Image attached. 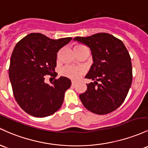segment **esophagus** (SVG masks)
<instances>
[{"instance_id":"obj_1","label":"esophagus","mask_w":148,"mask_h":148,"mask_svg":"<svg viewBox=\"0 0 148 148\" xmlns=\"http://www.w3.org/2000/svg\"><path fill=\"white\" fill-rule=\"evenodd\" d=\"M71 84H72V86H74L75 84V81H73V80H72V81H71Z\"/></svg>"}]
</instances>
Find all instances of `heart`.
Instances as JSON below:
<instances>
[{"label":"heart","instance_id":"b5f03b06","mask_svg":"<svg viewBox=\"0 0 148 148\" xmlns=\"http://www.w3.org/2000/svg\"><path fill=\"white\" fill-rule=\"evenodd\" d=\"M84 47L82 45H76L74 48ZM84 73V70L82 68L73 67V66H67L61 70V75L66 77H70L74 79H79Z\"/></svg>","mask_w":148,"mask_h":148}]
</instances>
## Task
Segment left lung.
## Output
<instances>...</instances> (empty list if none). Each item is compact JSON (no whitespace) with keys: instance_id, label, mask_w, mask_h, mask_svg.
I'll list each match as a JSON object with an SVG mask.
<instances>
[{"instance_id":"left-lung-1","label":"left lung","mask_w":148,"mask_h":148,"mask_svg":"<svg viewBox=\"0 0 148 148\" xmlns=\"http://www.w3.org/2000/svg\"><path fill=\"white\" fill-rule=\"evenodd\" d=\"M92 51L94 64L86 78L94 82L79 97L84 107L95 114H108L123 103L132 82V65L122 40L106 33L75 37Z\"/></svg>"}]
</instances>
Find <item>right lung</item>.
Masks as SVG:
<instances>
[{"mask_svg":"<svg viewBox=\"0 0 148 148\" xmlns=\"http://www.w3.org/2000/svg\"><path fill=\"white\" fill-rule=\"evenodd\" d=\"M72 38L50 39L32 33L19 40L10 58L9 77L14 99L21 108L36 117H45L56 112L64 102L71 82L66 77L55 79L52 85L45 82L56 66L57 52Z\"/></svg>","mask_w":148,"mask_h":148,"instance_id":"obj_1","label":"right lung"}]
</instances>
